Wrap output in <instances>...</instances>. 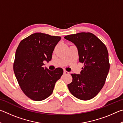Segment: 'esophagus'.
Returning <instances> with one entry per match:
<instances>
[{
	"label": "esophagus",
	"instance_id": "34e87169",
	"mask_svg": "<svg viewBox=\"0 0 123 123\" xmlns=\"http://www.w3.org/2000/svg\"><path fill=\"white\" fill-rule=\"evenodd\" d=\"M63 74H64V75L69 74V72H67V71H66V70H64V71H63Z\"/></svg>",
	"mask_w": 123,
	"mask_h": 123
}]
</instances>
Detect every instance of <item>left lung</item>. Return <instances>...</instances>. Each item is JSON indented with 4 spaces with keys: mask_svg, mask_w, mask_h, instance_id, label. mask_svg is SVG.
<instances>
[{
    "mask_svg": "<svg viewBox=\"0 0 123 123\" xmlns=\"http://www.w3.org/2000/svg\"><path fill=\"white\" fill-rule=\"evenodd\" d=\"M64 38L76 45L79 61L84 63L80 74H71L73 80L68 88L76 98L88 100L98 94L105 83L110 69L107 48L91 32L78 33Z\"/></svg>",
    "mask_w": 123,
    "mask_h": 123,
    "instance_id": "8db88e82",
    "label": "left lung"
}]
</instances>
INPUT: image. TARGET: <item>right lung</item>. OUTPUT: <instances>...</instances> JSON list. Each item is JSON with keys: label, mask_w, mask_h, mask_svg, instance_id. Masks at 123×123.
<instances>
[{"label": "right lung", "mask_w": 123, "mask_h": 123, "mask_svg": "<svg viewBox=\"0 0 123 123\" xmlns=\"http://www.w3.org/2000/svg\"><path fill=\"white\" fill-rule=\"evenodd\" d=\"M61 37L37 32L22 40L16 50L13 71L20 88L29 98L41 101L50 95L55 83L63 73L43 67L51 60L54 48Z\"/></svg>", "instance_id": "obj_1"}]
</instances>
